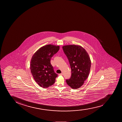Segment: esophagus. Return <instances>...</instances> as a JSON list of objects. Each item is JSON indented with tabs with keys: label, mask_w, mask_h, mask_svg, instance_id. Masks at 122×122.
I'll return each instance as SVG.
<instances>
[{
	"label": "esophagus",
	"mask_w": 122,
	"mask_h": 122,
	"mask_svg": "<svg viewBox=\"0 0 122 122\" xmlns=\"http://www.w3.org/2000/svg\"><path fill=\"white\" fill-rule=\"evenodd\" d=\"M58 75H59V76H62L63 74H62V73H61V74H59Z\"/></svg>",
	"instance_id": "1"
}]
</instances>
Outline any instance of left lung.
Returning <instances> with one entry per match:
<instances>
[{
  "mask_svg": "<svg viewBox=\"0 0 122 122\" xmlns=\"http://www.w3.org/2000/svg\"><path fill=\"white\" fill-rule=\"evenodd\" d=\"M62 48L71 69V77L66 82L71 88L77 89L88 77L91 66L90 57L86 50L79 45H66Z\"/></svg>",
  "mask_w": 122,
  "mask_h": 122,
  "instance_id": "obj_1",
  "label": "left lung"
}]
</instances>
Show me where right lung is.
Wrapping results in <instances>:
<instances>
[{"label":"right lung","mask_w":122,"mask_h":122,"mask_svg":"<svg viewBox=\"0 0 122 122\" xmlns=\"http://www.w3.org/2000/svg\"><path fill=\"white\" fill-rule=\"evenodd\" d=\"M59 48L58 46L46 45L39 49L32 57L31 72L34 80L41 87L47 88L55 82L58 75L54 71L51 60Z\"/></svg>","instance_id":"add662e5"}]
</instances>
